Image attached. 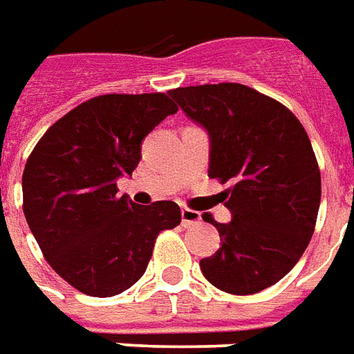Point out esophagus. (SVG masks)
I'll use <instances>...</instances> for the list:
<instances>
[{"label":"esophagus","instance_id":"34e87169","mask_svg":"<svg viewBox=\"0 0 354 354\" xmlns=\"http://www.w3.org/2000/svg\"><path fill=\"white\" fill-rule=\"evenodd\" d=\"M201 222V212L197 210H192V208H182V223L185 227L187 225H193V223Z\"/></svg>","mask_w":354,"mask_h":354}]
</instances>
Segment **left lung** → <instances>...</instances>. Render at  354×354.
Masks as SVG:
<instances>
[{"mask_svg": "<svg viewBox=\"0 0 354 354\" xmlns=\"http://www.w3.org/2000/svg\"><path fill=\"white\" fill-rule=\"evenodd\" d=\"M185 115L210 136L208 176L230 223H212L222 246L201 260L210 284L235 296L273 286L309 245L320 205V170L307 132L281 102L241 83L172 88Z\"/></svg>", "mask_w": 354, "mask_h": 354, "instance_id": "obj_1", "label": "left lung"}]
</instances>
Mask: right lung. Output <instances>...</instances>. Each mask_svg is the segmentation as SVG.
<instances>
[{
  "label": "right lung",
  "instance_id": "obj_1",
  "mask_svg": "<svg viewBox=\"0 0 354 354\" xmlns=\"http://www.w3.org/2000/svg\"><path fill=\"white\" fill-rule=\"evenodd\" d=\"M176 111L165 93L102 94L60 117L28 157V225L49 266L87 296L131 288L157 235L182 220L172 201L144 207L117 195V180L142 159V140Z\"/></svg>",
  "mask_w": 354,
  "mask_h": 354
}]
</instances>
